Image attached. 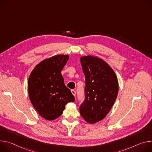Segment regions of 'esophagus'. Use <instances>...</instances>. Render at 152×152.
Instances as JSON below:
<instances>
[{
    "label": "esophagus",
    "mask_w": 152,
    "mask_h": 152,
    "mask_svg": "<svg viewBox=\"0 0 152 152\" xmlns=\"http://www.w3.org/2000/svg\"><path fill=\"white\" fill-rule=\"evenodd\" d=\"M71 91H72V94H73L74 96H76V91L74 90H72Z\"/></svg>",
    "instance_id": "esophagus-1"
}]
</instances>
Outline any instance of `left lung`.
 Here are the masks:
<instances>
[{
    "instance_id": "8db88e82",
    "label": "left lung",
    "mask_w": 152,
    "mask_h": 152,
    "mask_svg": "<svg viewBox=\"0 0 152 152\" xmlns=\"http://www.w3.org/2000/svg\"><path fill=\"white\" fill-rule=\"evenodd\" d=\"M80 63L85 97L79 111L85 121L94 124L103 120L113 107L118 92V79L108 64L98 57L82 56Z\"/></svg>"
}]
</instances>
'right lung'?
I'll return each instance as SVG.
<instances>
[{
  "mask_svg": "<svg viewBox=\"0 0 152 152\" xmlns=\"http://www.w3.org/2000/svg\"><path fill=\"white\" fill-rule=\"evenodd\" d=\"M67 55H57L41 61L28 81L29 99L41 117L53 120L63 113L65 106L75 97L65 85L61 73L69 60Z\"/></svg>",
  "mask_w": 152,
  "mask_h": 152,
  "instance_id": "obj_1",
  "label": "right lung"
}]
</instances>
